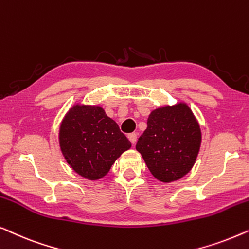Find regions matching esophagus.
Wrapping results in <instances>:
<instances>
[{"label": "esophagus", "instance_id": "esophagus-1", "mask_svg": "<svg viewBox=\"0 0 249 249\" xmlns=\"http://www.w3.org/2000/svg\"><path fill=\"white\" fill-rule=\"evenodd\" d=\"M128 140L132 142V144H135L136 143V139H138V135H136V133H131V134H128Z\"/></svg>", "mask_w": 249, "mask_h": 249}]
</instances>
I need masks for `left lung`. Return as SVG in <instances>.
<instances>
[{
	"mask_svg": "<svg viewBox=\"0 0 249 249\" xmlns=\"http://www.w3.org/2000/svg\"><path fill=\"white\" fill-rule=\"evenodd\" d=\"M202 141L198 122L187 104L152 110L136 150L150 173L162 183L180 179L193 168Z\"/></svg>",
	"mask_w": 249,
	"mask_h": 249,
	"instance_id": "1",
	"label": "left lung"
}]
</instances>
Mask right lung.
Instances as JSON below:
<instances>
[{
    "label": "right lung",
    "mask_w": 249,
    "mask_h": 249,
    "mask_svg": "<svg viewBox=\"0 0 249 249\" xmlns=\"http://www.w3.org/2000/svg\"><path fill=\"white\" fill-rule=\"evenodd\" d=\"M58 141L66 162L89 180L106 176L132 145L103 107L81 104L70 108L63 118Z\"/></svg>",
    "instance_id": "obj_1"
}]
</instances>
